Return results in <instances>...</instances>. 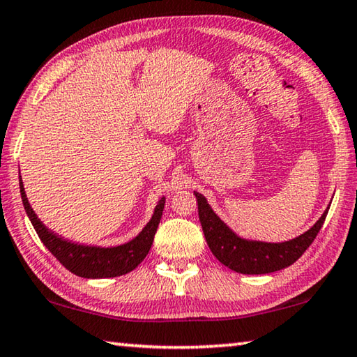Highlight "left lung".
<instances>
[{"instance_id": "8db88e82", "label": "left lung", "mask_w": 357, "mask_h": 357, "mask_svg": "<svg viewBox=\"0 0 357 357\" xmlns=\"http://www.w3.org/2000/svg\"><path fill=\"white\" fill-rule=\"evenodd\" d=\"M193 195L197 197L198 217L211 252L222 264L239 274H269L291 266L317 238L329 211L326 209L315 225L298 238L285 243H263L238 236L220 220L202 193L193 192Z\"/></svg>"}]
</instances>
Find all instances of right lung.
<instances>
[{
	"mask_svg": "<svg viewBox=\"0 0 357 357\" xmlns=\"http://www.w3.org/2000/svg\"><path fill=\"white\" fill-rule=\"evenodd\" d=\"M20 193L28 219L31 220L42 243L66 269L78 277H84V279H108V277L124 275L134 271L148 255L151 245H153L154 234L165 206V197H162L157 202L154 214L146 223V227L129 243L114 247H98L72 243V241L64 239L59 234L53 233L52 229H48L29 204L22 178Z\"/></svg>",
	"mask_w": 357,
	"mask_h": 357,
	"instance_id": "right-lung-1",
	"label": "right lung"
}]
</instances>
